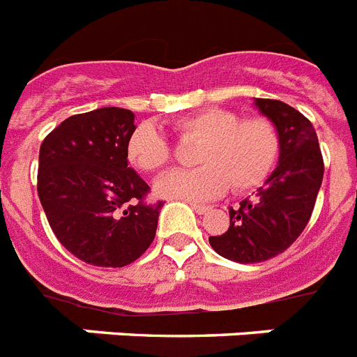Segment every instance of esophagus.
Masks as SVG:
<instances>
[{
	"mask_svg": "<svg viewBox=\"0 0 357 357\" xmlns=\"http://www.w3.org/2000/svg\"><path fill=\"white\" fill-rule=\"evenodd\" d=\"M192 208L195 210L197 213H201V215H202V213H206L208 210H210V208L204 206V204H192Z\"/></svg>",
	"mask_w": 357,
	"mask_h": 357,
	"instance_id": "1",
	"label": "esophagus"
}]
</instances>
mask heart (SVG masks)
Returning a JSON list of instances; mask_svg holds the SVG:
<instances>
[{
	"label": "heart",
	"mask_w": 357,
	"mask_h": 357,
	"mask_svg": "<svg viewBox=\"0 0 357 357\" xmlns=\"http://www.w3.org/2000/svg\"><path fill=\"white\" fill-rule=\"evenodd\" d=\"M182 144H199L195 169L176 171L156 182L169 199L208 201L230 186L234 193L258 188L280 156V132L265 116L243 118L227 108H204L171 121ZM127 158L144 173H162L173 162V147L153 123H139L127 139Z\"/></svg>",
	"instance_id": "1"
}]
</instances>
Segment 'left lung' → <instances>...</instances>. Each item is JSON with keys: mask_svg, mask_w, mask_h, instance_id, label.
I'll return each instance as SVG.
<instances>
[{"mask_svg": "<svg viewBox=\"0 0 357 357\" xmlns=\"http://www.w3.org/2000/svg\"><path fill=\"white\" fill-rule=\"evenodd\" d=\"M259 112L280 132V160L250 201L230 208V227L210 236L212 249L238 264L275 258L306 228L323 182L324 162L312 121L276 99H256Z\"/></svg>", "mask_w": 357, "mask_h": 357, "instance_id": "8db88e82", "label": "left lung"}]
</instances>
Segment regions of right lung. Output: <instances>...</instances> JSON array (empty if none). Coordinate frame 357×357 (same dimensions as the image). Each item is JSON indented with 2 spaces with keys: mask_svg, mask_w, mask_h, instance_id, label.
Masks as SVG:
<instances>
[{
  "mask_svg": "<svg viewBox=\"0 0 357 357\" xmlns=\"http://www.w3.org/2000/svg\"><path fill=\"white\" fill-rule=\"evenodd\" d=\"M134 114L105 107L75 114L40 145L38 197L66 250L96 267H125L149 249L164 201L129 167Z\"/></svg>",
  "mask_w": 357,
  "mask_h": 357,
  "instance_id": "right-lung-1",
  "label": "right lung"
}]
</instances>
